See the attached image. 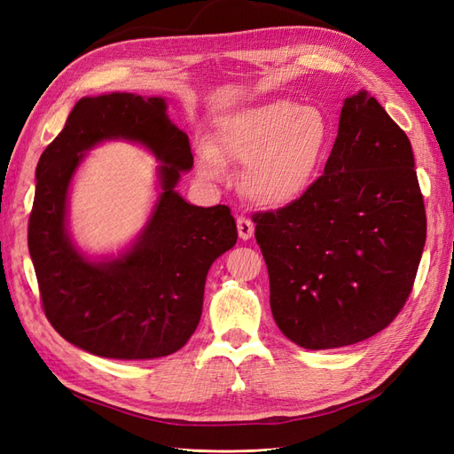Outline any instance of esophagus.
<instances>
[{
	"instance_id": "34e87169",
	"label": "esophagus",
	"mask_w": 454,
	"mask_h": 454,
	"mask_svg": "<svg viewBox=\"0 0 454 454\" xmlns=\"http://www.w3.org/2000/svg\"><path fill=\"white\" fill-rule=\"evenodd\" d=\"M237 229H239V237L242 240H250L254 237L255 225L252 223V219H248L246 215H239L237 217Z\"/></svg>"
}]
</instances>
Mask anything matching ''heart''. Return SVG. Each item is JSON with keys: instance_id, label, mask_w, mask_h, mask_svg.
Returning a JSON list of instances; mask_svg holds the SVG:
<instances>
[{"instance_id": "obj_1", "label": "heart", "mask_w": 454, "mask_h": 454, "mask_svg": "<svg viewBox=\"0 0 454 454\" xmlns=\"http://www.w3.org/2000/svg\"><path fill=\"white\" fill-rule=\"evenodd\" d=\"M217 151L197 149L199 172L217 180L227 159L244 167L242 191L261 208H284L318 180L333 144V129L318 106L277 98L242 107L217 122Z\"/></svg>"}]
</instances>
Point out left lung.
<instances>
[{
  "mask_svg": "<svg viewBox=\"0 0 454 454\" xmlns=\"http://www.w3.org/2000/svg\"><path fill=\"white\" fill-rule=\"evenodd\" d=\"M254 222L272 318L287 339L325 350L373 337L405 305L426 242L409 138L358 90L342 104L324 176Z\"/></svg>",
  "mask_w": 454,
  "mask_h": 454,
  "instance_id": "1",
  "label": "left lung"
}]
</instances>
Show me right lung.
<instances>
[{"label": "right lung", "instance_id": "obj_1", "mask_svg": "<svg viewBox=\"0 0 454 454\" xmlns=\"http://www.w3.org/2000/svg\"><path fill=\"white\" fill-rule=\"evenodd\" d=\"M167 107L162 96H85L35 168L28 250L45 314L67 342L102 358L155 360L180 350L199 325L206 274L237 244L229 206L202 208L176 191L193 155ZM106 141L136 143L160 160L158 199L134 241L90 256L71 237L69 193L88 151Z\"/></svg>", "mask_w": 454, "mask_h": 454}]
</instances>
